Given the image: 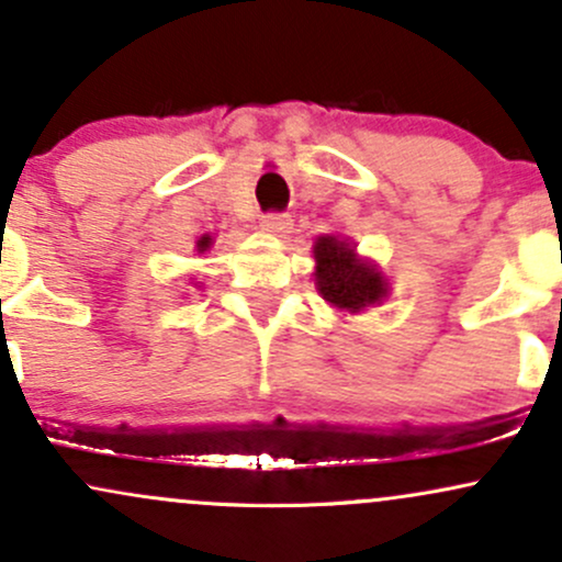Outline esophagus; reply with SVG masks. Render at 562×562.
Instances as JSON below:
<instances>
[{
  "mask_svg": "<svg viewBox=\"0 0 562 562\" xmlns=\"http://www.w3.org/2000/svg\"><path fill=\"white\" fill-rule=\"evenodd\" d=\"M259 227H261V232H267V235L282 237V235H288L290 227H293V218H290L288 214H263Z\"/></svg>",
  "mask_w": 562,
  "mask_h": 562,
  "instance_id": "34e87169",
  "label": "esophagus"
}]
</instances>
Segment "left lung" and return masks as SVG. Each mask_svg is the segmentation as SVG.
<instances>
[{"label":"left lung","instance_id":"8db88e82","mask_svg":"<svg viewBox=\"0 0 562 562\" xmlns=\"http://www.w3.org/2000/svg\"><path fill=\"white\" fill-rule=\"evenodd\" d=\"M314 285L322 299L340 312H364L378 306L389 295V280L378 272L375 263L359 259L353 245L335 235H322L314 243Z\"/></svg>","mask_w":562,"mask_h":562}]
</instances>
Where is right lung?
I'll list each match as a JSON object with an SVG mask.
<instances>
[{
    "instance_id": "right-lung-1",
    "label": "right lung",
    "mask_w": 562,
    "mask_h": 562,
    "mask_svg": "<svg viewBox=\"0 0 562 562\" xmlns=\"http://www.w3.org/2000/svg\"><path fill=\"white\" fill-rule=\"evenodd\" d=\"M209 248H211V237H209V235L200 237V240H198V250H200V254H203V250H209Z\"/></svg>"
}]
</instances>
